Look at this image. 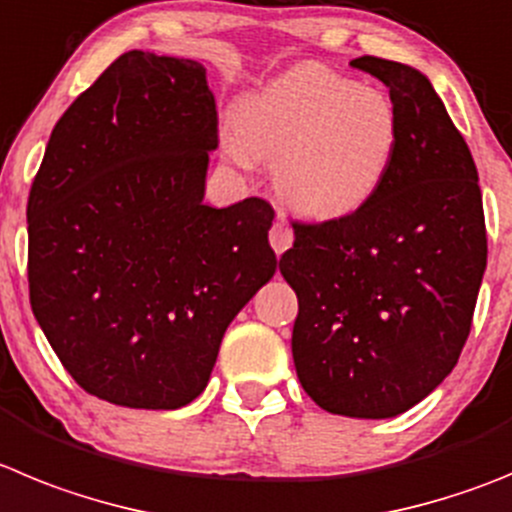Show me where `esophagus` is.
<instances>
[{
  "mask_svg": "<svg viewBox=\"0 0 512 512\" xmlns=\"http://www.w3.org/2000/svg\"><path fill=\"white\" fill-rule=\"evenodd\" d=\"M269 243H271V248L279 253V256L287 251V248H292L294 231L289 228V223H284V220H276V223L271 225V231H269Z\"/></svg>",
  "mask_w": 512,
  "mask_h": 512,
  "instance_id": "34e87169",
  "label": "esophagus"
}]
</instances>
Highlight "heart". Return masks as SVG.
I'll return each mask as SVG.
<instances>
[{
    "mask_svg": "<svg viewBox=\"0 0 512 512\" xmlns=\"http://www.w3.org/2000/svg\"><path fill=\"white\" fill-rule=\"evenodd\" d=\"M233 159L276 162L281 200L312 220L358 213L388 180L401 147L391 96L317 63L253 91L233 116Z\"/></svg>",
    "mask_w": 512,
    "mask_h": 512,
    "instance_id": "obj_1",
    "label": "heart"
}]
</instances>
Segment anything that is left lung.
Returning a JSON list of instances; mask_svg holds the SVG:
<instances>
[{"mask_svg":"<svg viewBox=\"0 0 512 512\" xmlns=\"http://www.w3.org/2000/svg\"><path fill=\"white\" fill-rule=\"evenodd\" d=\"M401 114V147L373 200L348 218L292 223L279 271L297 292L292 355L330 414L391 419L452 373L487 266L470 147L429 78L363 55Z\"/></svg>","mask_w":512,"mask_h":512,"instance_id":"1","label":"left lung"}]
</instances>
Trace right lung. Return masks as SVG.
Wrapping results in <instances>:
<instances>
[{
    "mask_svg": "<svg viewBox=\"0 0 512 512\" xmlns=\"http://www.w3.org/2000/svg\"><path fill=\"white\" fill-rule=\"evenodd\" d=\"M218 111L198 60L131 50L68 106L27 200L35 320L91 396L187 406L276 271L274 208H210Z\"/></svg>",
    "mask_w": 512,
    "mask_h": 512,
    "instance_id": "1",
    "label": "right lung"
}]
</instances>
